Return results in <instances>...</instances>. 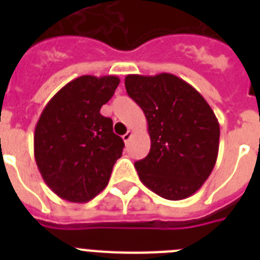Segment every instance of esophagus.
<instances>
[{"label": "esophagus", "instance_id": "obj_1", "mask_svg": "<svg viewBox=\"0 0 260 260\" xmlns=\"http://www.w3.org/2000/svg\"><path fill=\"white\" fill-rule=\"evenodd\" d=\"M132 135H133V133L130 132V130H128V132L126 133V134L122 135L123 142H125V143H128V141H130V138H132Z\"/></svg>", "mask_w": 260, "mask_h": 260}]
</instances>
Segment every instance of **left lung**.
Returning <instances> with one entry per match:
<instances>
[{"label":"left lung","mask_w":260,"mask_h":260,"mask_svg":"<svg viewBox=\"0 0 260 260\" xmlns=\"http://www.w3.org/2000/svg\"><path fill=\"white\" fill-rule=\"evenodd\" d=\"M126 92L143 110L151 150L135 162L142 182L169 201L198 191L219 153L220 126L203 96L173 74H130Z\"/></svg>","instance_id":"obj_1"}]
</instances>
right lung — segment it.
<instances>
[{"label": "right lung", "mask_w": 260, "mask_h": 260, "mask_svg": "<svg viewBox=\"0 0 260 260\" xmlns=\"http://www.w3.org/2000/svg\"><path fill=\"white\" fill-rule=\"evenodd\" d=\"M118 84L116 75H82L45 105L36 123L34 151L43 180L59 198L84 203L109 182L125 144L100 109Z\"/></svg>", "instance_id": "add662e5"}]
</instances>
